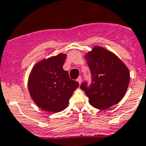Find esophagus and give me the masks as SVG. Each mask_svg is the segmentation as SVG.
<instances>
[{
  "label": "esophagus",
  "mask_w": 146,
  "mask_h": 146,
  "mask_svg": "<svg viewBox=\"0 0 146 146\" xmlns=\"http://www.w3.org/2000/svg\"><path fill=\"white\" fill-rule=\"evenodd\" d=\"M77 82H78L79 83V84H81V82H82V77L79 76V78H78V79H77Z\"/></svg>",
  "instance_id": "34e87169"
}]
</instances>
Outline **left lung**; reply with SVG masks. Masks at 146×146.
Returning <instances> with one entry per match:
<instances>
[{"label": "left lung", "mask_w": 146, "mask_h": 146, "mask_svg": "<svg viewBox=\"0 0 146 146\" xmlns=\"http://www.w3.org/2000/svg\"><path fill=\"white\" fill-rule=\"evenodd\" d=\"M91 73L90 85L84 82V91L93 107L100 110L116 105L124 97L130 82L128 67L113 52L95 46L84 56Z\"/></svg>", "instance_id": "8db88e82"}]
</instances>
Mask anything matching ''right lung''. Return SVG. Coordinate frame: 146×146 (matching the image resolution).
I'll return each mask as SVG.
<instances>
[{
  "label": "right lung",
  "instance_id": "1",
  "mask_svg": "<svg viewBox=\"0 0 146 146\" xmlns=\"http://www.w3.org/2000/svg\"><path fill=\"white\" fill-rule=\"evenodd\" d=\"M66 54L52 56L38 62L32 69L28 79V89L32 99L45 111L57 113L69 105L79 82L70 79L63 70Z\"/></svg>",
  "mask_w": 146,
  "mask_h": 146
}]
</instances>
